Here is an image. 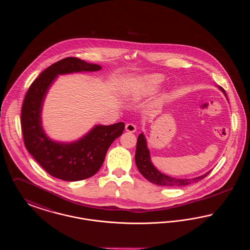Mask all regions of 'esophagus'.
Returning <instances> with one entry per match:
<instances>
[{"mask_svg": "<svg viewBox=\"0 0 250 250\" xmlns=\"http://www.w3.org/2000/svg\"><path fill=\"white\" fill-rule=\"evenodd\" d=\"M136 130H137V126L134 124H131L130 123V124H126L125 125V131L133 133V132H135Z\"/></svg>", "mask_w": 250, "mask_h": 250, "instance_id": "obj_1", "label": "esophagus"}]
</instances>
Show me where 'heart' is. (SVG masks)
Listing matches in <instances>:
<instances>
[{
    "label": "heart",
    "instance_id": "1",
    "mask_svg": "<svg viewBox=\"0 0 250 250\" xmlns=\"http://www.w3.org/2000/svg\"><path fill=\"white\" fill-rule=\"evenodd\" d=\"M163 82L164 77L161 74H145L132 82L125 92V96L129 99L138 100L153 95L158 90Z\"/></svg>",
    "mask_w": 250,
    "mask_h": 250
}]
</instances>
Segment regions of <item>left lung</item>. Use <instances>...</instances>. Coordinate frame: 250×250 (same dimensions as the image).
<instances>
[{
	"label": "left lung",
	"mask_w": 250,
	"mask_h": 250,
	"mask_svg": "<svg viewBox=\"0 0 250 250\" xmlns=\"http://www.w3.org/2000/svg\"><path fill=\"white\" fill-rule=\"evenodd\" d=\"M218 89L225 95L226 93L224 89L218 87ZM228 99V98H227ZM135 162L138 167V169L143 174L145 178L149 182L155 184L157 186L163 187H169V188H178V187H185L189 184L197 183L201 181L204 177H206L211 170L207 171L206 173L202 174L201 176L190 179L174 178L171 176H167L166 174L160 172L153 164L151 160L150 151L147 146V141L143 133H141L138 137L137 142V148H136V155H135Z\"/></svg>",
	"instance_id": "8db88e82"
}]
</instances>
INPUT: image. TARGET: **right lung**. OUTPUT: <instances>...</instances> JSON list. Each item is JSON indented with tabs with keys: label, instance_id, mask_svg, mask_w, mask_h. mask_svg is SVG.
Returning <instances> with one entry per match:
<instances>
[{
	"label": "right lung",
	"instance_id": "add662e5",
	"mask_svg": "<svg viewBox=\"0 0 250 250\" xmlns=\"http://www.w3.org/2000/svg\"><path fill=\"white\" fill-rule=\"evenodd\" d=\"M101 65L67 57L51 64L30 86L21 108L24 144L48 174L75 182L92 177L102 166L108 147L123 134V122L96 125L81 139L62 143L50 139L42 125V109L48 90L61 75L101 70Z\"/></svg>",
	"mask_w": 250,
	"mask_h": 250
}]
</instances>
